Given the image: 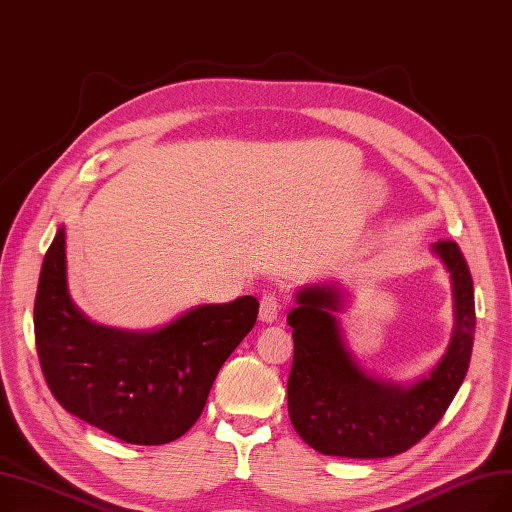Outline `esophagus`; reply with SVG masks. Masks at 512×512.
Wrapping results in <instances>:
<instances>
[{
	"label": "esophagus",
	"mask_w": 512,
	"mask_h": 512,
	"mask_svg": "<svg viewBox=\"0 0 512 512\" xmlns=\"http://www.w3.org/2000/svg\"><path fill=\"white\" fill-rule=\"evenodd\" d=\"M279 309H281L279 292H275V290L262 292V296H260V319L264 323H273L279 315Z\"/></svg>",
	"instance_id": "esophagus-1"
}]
</instances>
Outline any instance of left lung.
I'll return each instance as SVG.
<instances>
[{
	"label": "left lung",
	"mask_w": 512,
	"mask_h": 512,
	"mask_svg": "<svg viewBox=\"0 0 512 512\" xmlns=\"http://www.w3.org/2000/svg\"><path fill=\"white\" fill-rule=\"evenodd\" d=\"M452 275L456 330L435 370L412 386L374 380L359 370L342 342L334 285L298 292L288 323L294 361L288 412L296 433L319 454L388 458L416 445L443 418L468 372L475 332V292L464 254L452 239L433 243Z\"/></svg>",
	"instance_id": "1"
}]
</instances>
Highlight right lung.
I'll use <instances>...</instances> for the list:
<instances>
[{
  "mask_svg": "<svg viewBox=\"0 0 512 512\" xmlns=\"http://www.w3.org/2000/svg\"><path fill=\"white\" fill-rule=\"evenodd\" d=\"M258 300L203 304L157 332H124L81 315L67 292L65 229L46 252L35 296V346L67 412L134 445L185 435L206 407L222 363L248 336Z\"/></svg>",
  "mask_w": 512,
  "mask_h": 512,
  "instance_id": "add662e5",
  "label": "right lung"
}]
</instances>
